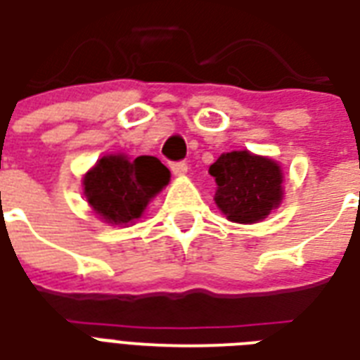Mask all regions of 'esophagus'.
<instances>
[{
    "instance_id": "1",
    "label": "esophagus",
    "mask_w": 360,
    "mask_h": 360,
    "mask_svg": "<svg viewBox=\"0 0 360 360\" xmlns=\"http://www.w3.org/2000/svg\"><path fill=\"white\" fill-rule=\"evenodd\" d=\"M170 170L174 176H184L188 172V163L186 161H176V163H170Z\"/></svg>"
}]
</instances>
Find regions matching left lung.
<instances>
[{
	"label": "left lung",
	"mask_w": 360,
	"mask_h": 360,
	"mask_svg": "<svg viewBox=\"0 0 360 360\" xmlns=\"http://www.w3.org/2000/svg\"><path fill=\"white\" fill-rule=\"evenodd\" d=\"M209 172L216 180L218 209L237 224L264 220L283 199V170L269 158L229 151L210 165Z\"/></svg>",
	"instance_id": "8db88e82"
}]
</instances>
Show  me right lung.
<instances>
[{"label":"right lung","mask_w":360,"mask_h":360,"mask_svg":"<svg viewBox=\"0 0 360 360\" xmlns=\"http://www.w3.org/2000/svg\"><path fill=\"white\" fill-rule=\"evenodd\" d=\"M170 172L158 158L123 153L104 155L83 178L93 210L108 224L127 226L142 216L148 202L169 184Z\"/></svg>","instance_id":"1"}]
</instances>
